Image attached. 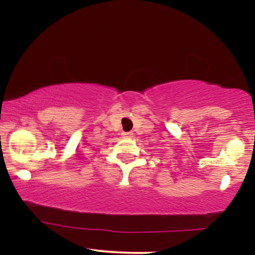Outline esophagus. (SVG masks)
<instances>
[{
  "label": "esophagus",
  "instance_id": "obj_1",
  "mask_svg": "<svg viewBox=\"0 0 255 255\" xmlns=\"http://www.w3.org/2000/svg\"><path fill=\"white\" fill-rule=\"evenodd\" d=\"M123 137L125 139H132V138H133V133H132V132H124Z\"/></svg>",
  "mask_w": 255,
  "mask_h": 255
}]
</instances>
